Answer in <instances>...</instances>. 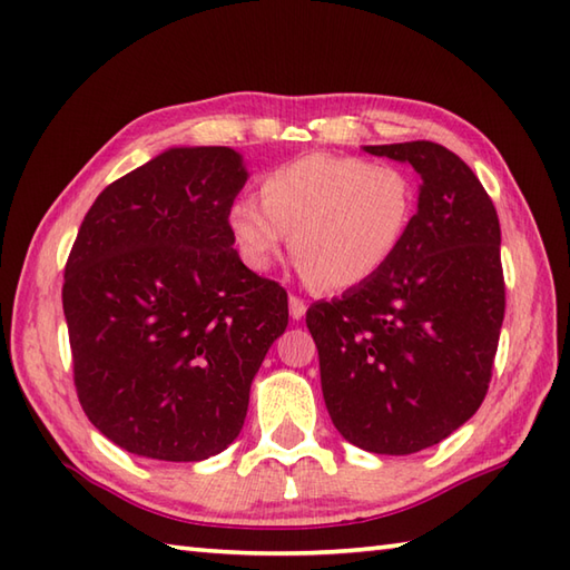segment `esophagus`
<instances>
[{"label":"esophagus","mask_w":570,"mask_h":570,"mask_svg":"<svg viewBox=\"0 0 570 570\" xmlns=\"http://www.w3.org/2000/svg\"><path fill=\"white\" fill-rule=\"evenodd\" d=\"M288 313H292V318H294V321H301V318H304V313H306L304 298H298V296H288Z\"/></svg>","instance_id":"esophagus-1"}]
</instances>
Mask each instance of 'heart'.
Listing matches in <instances>:
<instances>
[{
  "label": "heart",
  "instance_id": "b5f03b06",
  "mask_svg": "<svg viewBox=\"0 0 570 570\" xmlns=\"http://www.w3.org/2000/svg\"><path fill=\"white\" fill-rule=\"evenodd\" d=\"M262 200L239 196L227 227L239 259L266 272L292 235V254L311 284L347 288L392 262L414 217V180L396 164L308 154L269 168Z\"/></svg>",
  "mask_w": 570,
  "mask_h": 570
}]
</instances>
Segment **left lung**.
Here are the masks:
<instances>
[{"label":"left lung","instance_id":"left-lung-1","mask_svg":"<svg viewBox=\"0 0 570 570\" xmlns=\"http://www.w3.org/2000/svg\"><path fill=\"white\" fill-rule=\"evenodd\" d=\"M365 151L416 168L419 210L392 262L313 304L306 325L343 439L409 455L448 439L488 394L504 321L500 220L478 176L441 144Z\"/></svg>","mask_w":570,"mask_h":570}]
</instances>
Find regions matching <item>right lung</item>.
<instances>
[{
  "mask_svg": "<svg viewBox=\"0 0 570 570\" xmlns=\"http://www.w3.org/2000/svg\"><path fill=\"white\" fill-rule=\"evenodd\" d=\"M245 180L233 149H168L107 186L72 242V382L92 426L129 453L171 463L220 453L286 331L284 286L233 249L227 208Z\"/></svg>",
  "mask_w": 570,
  "mask_h": 570,
  "instance_id": "right-lung-1",
  "label": "right lung"
}]
</instances>
